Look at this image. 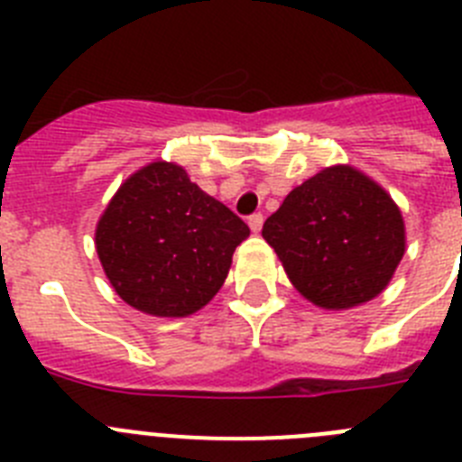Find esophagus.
Instances as JSON below:
<instances>
[{
    "label": "esophagus",
    "mask_w": 462,
    "mask_h": 462,
    "mask_svg": "<svg viewBox=\"0 0 462 462\" xmlns=\"http://www.w3.org/2000/svg\"><path fill=\"white\" fill-rule=\"evenodd\" d=\"M247 224H250V228L254 231V234H259L261 226H263V215H261V212H254V215L247 217Z\"/></svg>",
    "instance_id": "esophagus-1"
}]
</instances>
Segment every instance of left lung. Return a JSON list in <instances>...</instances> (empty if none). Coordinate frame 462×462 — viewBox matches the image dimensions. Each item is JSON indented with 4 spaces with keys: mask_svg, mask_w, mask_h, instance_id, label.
I'll return each instance as SVG.
<instances>
[{
    "mask_svg": "<svg viewBox=\"0 0 462 462\" xmlns=\"http://www.w3.org/2000/svg\"><path fill=\"white\" fill-rule=\"evenodd\" d=\"M261 236L293 287L326 310L365 303L405 254V224L391 196L352 166L324 169L284 199Z\"/></svg>",
    "mask_w": 462,
    "mask_h": 462,
    "instance_id": "1",
    "label": "left lung"
}]
</instances>
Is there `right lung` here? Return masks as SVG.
Instances as JSON below:
<instances>
[{
  "label": "right lung",
  "instance_id": "obj_1",
  "mask_svg": "<svg viewBox=\"0 0 462 462\" xmlns=\"http://www.w3.org/2000/svg\"><path fill=\"white\" fill-rule=\"evenodd\" d=\"M250 226L185 169L154 162L117 189L97 226V254L117 296L154 317L201 310L226 280Z\"/></svg>",
  "mask_w": 462,
  "mask_h": 462
}]
</instances>
